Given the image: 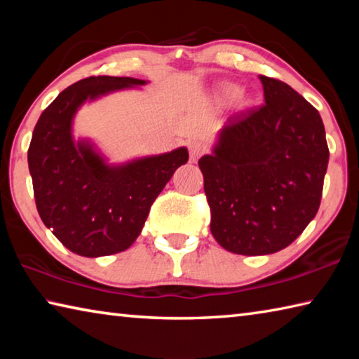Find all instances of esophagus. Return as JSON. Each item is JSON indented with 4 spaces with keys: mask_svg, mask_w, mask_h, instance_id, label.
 I'll return each mask as SVG.
<instances>
[{
    "mask_svg": "<svg viewBox=\"0 0 359 359\" xmlns=\"http://www.w3.org/2000/svg\"><path fill=\"white\" fill-rule=\"evenodd\" d=\"M188 150H190V160L191 161H196L199 156H201L204 151H205V147L203 142L199 141H191L190 145H188Z\"/></svg>",
    "mask_w": 359,
    "mask_h": 359,
    "instance_id": "1",
    "label": "esophagus"
}]
</instances>
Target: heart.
Returning <instances> with one entry per match:
<instances>
[{"label": "heart", "instance_id": "heart-1", "mask_svg": "<svg viewBox=\"0 0 359 359\" xmlns=\"http://www.w3.org/2000/svg\"><path fill=\"white\" fill-rule=\"evenodd\" d=\"M239 93H241V90L236 87V85H229V87L224 88V96H226V98H229V100L238 98Z\"/></svg>", "mask_w": 359, "mask_h": 359}]
</instances>
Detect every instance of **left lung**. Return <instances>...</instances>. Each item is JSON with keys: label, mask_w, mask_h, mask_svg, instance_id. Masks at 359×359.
<instances>
[{"label": "left lung", "mask_w": 359, "mask_h": 359, "mask_svg": "<svg viewBox=\"0 0 359 359\" xmlns=\"http://www.w3.org/2000/svg\"><path fill=\"white\" fill-rule=\"evenodd\" d=\"M259 81L264 104L231 115L198 161L212 236L248 257L288 247L313 220L330 160L317 109L282 81Z\"/></svg>", "instance_id": "8db88e82"}]
</instances>
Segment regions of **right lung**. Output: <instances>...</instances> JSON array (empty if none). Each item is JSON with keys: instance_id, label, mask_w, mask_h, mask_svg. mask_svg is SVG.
Segmentation results:
<instances>
[{"instance_id": "obj_1", "label": "right lung", "mask_w": 359, "mask_h": 359, "mask_svg": "<svg viewBox=\"0 0 359 359\" xmlns=\"http://www.w3.org/2000/svg\"><path fill=\"white\" fill-rule=\"evenodd\" d=\"M144 83L133 77L82 79L63 90L34 126L28 168L36 208L55 238L81 257H106L133 245L156 196L188 161L180 147L109 166L92 144L72 139V118L85 101Z\"/></svg>"}]
</instances>
